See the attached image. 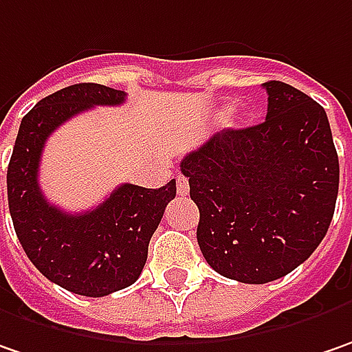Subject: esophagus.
<instances>
[{
	"mask_svg": "<svg viewBox=\"0 0 352 352\" xmlns=\"http://www.w3.org/2000/svg\"><path fill=\"white\" fill-rule=\"evenodd\" d=\"M177 195L179 197H187L189 195V179L187 177H177Z\"/></svg>",
	"mask_w": 352,
	"mask_h": 352,
	"instance_id": "esophagus-1",
	"label": "esophagus"
}]
</instances>
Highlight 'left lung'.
<instances>
[{"instance_id":"1","label":"left lung","mask_w":352,"mask_h":352,"mask_svg":"<svg viewBox=\"0 0 352 352\" xmlns=\"http://www.w3.org/2000/svg\"><path fill=\"white\" fill-rule=\"evenodd\" d=\"M266 122L214 133L181 161L201 219L208 266L242 283H267L303 264L327 234L339 157L321 104L270 80Z\"/></svg>"}]
</instances>
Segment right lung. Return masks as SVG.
<instances>
[{
	"label": "right lung",
	"instance_id": "add662e5",
	"mask_svg": "<svg viewBox=\"0 0 352 352\" xmlns=\"http://www.w3.org/2000/svg\"><path fill=\"white\" fill-rule=\"evenodd\" d=\"M124 100L126 92L92 82L43 98L21 120L8 167L9 212L27 258L47 280L88 298L114 294L140 278L149 240L175 199V179L160 189L124 183L96 208L70 214L45 199L38 163L45 142L60 124Z\"/></svg>",
	"mask_w": 352,
	"mask_h": 352
}]
</instances>
